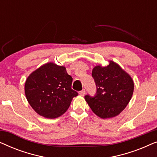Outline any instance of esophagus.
Instances as JSON below:
<instances>
[{
	"label": "esophagus",
	"instance_id": "esophagus-1",
	"mask_svg": "<svg viewBox=\"0 0 157 157\" xmlns=\"http://www.w3.org/2000/svg\"><path fill=\"white\" fill-rule=\"evenodd\" d=\"M85 94H86L85 89H83V90H81V91H79V94H80L81 96H84Z\"/></svg>",
	"mask_w": 157,
	"mask_h": 157
}]
</instances>
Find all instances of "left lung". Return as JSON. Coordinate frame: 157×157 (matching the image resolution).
Returning a JSON list of instances; mask_svg holds the SVG:
<instances>
[{
    "mask_svg": "<svg viewBox=\"0 0 157 157\" xmlns=\"http://www.w3.org/2000/svg\"><path fill=\"white\" fill-rule=\"evenodd\" d=\"M96 93L85 99L93 112L102 119L119 115L130 101L134 92L132 78L114 62L107 66H95L92 71Z\"/></svg>",
    "mask_w": 157,
    "mask_h": 157,
    "instance_id": "obj_1",
    "label": "left lung"
}]
</instances>
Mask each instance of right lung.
<instances>
[{"instance_id": "obj_1", "label": "right lung", "mask_w": 157, "mask_h": 157, "mask_svg": "<svg viewBox=\"0 0 157 157\" xmlns=\"http://www.w3.org/2000/svg\"><path fill=\"white\" fill-rule=\"evenodd\" d=\"M73 78L64 66L48 63L28 77L25 94L36 113L48 119L63 114L78 93L71 89Z\"/></svg>"}]
</instances>
